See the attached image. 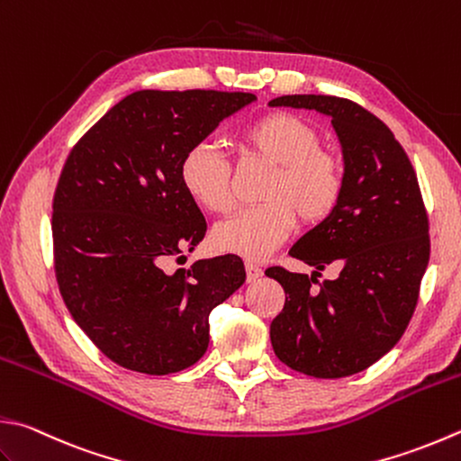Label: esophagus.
Returning <instances> with one entry per match:
<instances>
[{"mask_svg": "<svg viewBox=\"0 0 461 461\" xmlns=\"http://www.w3.org/2000/svg\"><path fill=\"white\" fill-rule=\"evenodd\" d=\"M245 268H247V281L249 283H255L258 276H263V268H260L255 260H247L245 263Z\"/></svg>", "mask_w": 461, "mask_h": 461, "instance_id": "1", "label": "esophagus"}]
</instances>
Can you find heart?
Returning <instances> with one entry per match:
<instances>
[{
	"instance_id": "1",
	"label": "heart",
	"mask_w": 461,
	"mask_h": 461,
	"mask_svg": "<svg viewBox=\"0 0 461 461\" xmlns=\"http://www.w3.org/2000/svg\"><path fill=\"white\" fill-rule=\"evenodd\" d=\"M240 150L275 164L260 201L242 208L214 229L222 250L260 258L291 237L294 222L315 227L333 214L345 190V168L339 156L319 146V134L289 112H268L239 134ZM182 186L196 204L214 214L234 204L230 164L216 146L193 144L180 160Z\"/></svg>"
}]
</instances>
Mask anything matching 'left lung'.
Returning <instances> with one entry per match:
<instances>
[{
	"label": "left lung",
	"instance_id": "obj_1",
	"mask_svg": "<svg viewBox=\"0 0 461 461\" xmlns=\"http://www.w3.org/2000/svg\"><path fill=\"white\" fill-rule=\"evenodd\" d=\"M271 106L331 116L343 146L345 190L333 214L301 237L289 255L315 273L268 267L286 293L271 323L275 355L319 379L353 375L402 339L429 260V221L410 156L377 116L337 95L294 94ZM329 264L335 282H317Z\"/></svg>",
	"mask_w": 461,
	"mask_h": 461
}]
</instances>
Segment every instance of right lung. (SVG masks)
<instances>
[{
    "label": "right lung",
    "instance_id": "add662e5",
    "mask_svg": "<svg viewBox=\"0 0 461 461\" xmlns=\"http://www.w3.org/2000/svg\"><path fill=\"white\" fill-rule=\"evenodd\" d=\"M255 100L249 92L140 90L74 144L59 172L51 239L69 315L116 366L168 375L208 347V317L245 283L237 255L182 263L206 221L178 176L193 144Z\"/></svg>",
    "mask_w": 461,
    "mask_h": 461
}]
</instances>
